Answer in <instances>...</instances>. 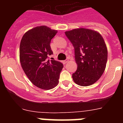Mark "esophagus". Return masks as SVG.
<instances>
[{
	"label": "esophagus",
	"mask_w": 123,
	"mask_h": 123,
	"mask_svg": "<svg viewBox=\"0 0 123 123\" xmlns=\"http://www.w3.org/2000/svg\"><path fill=\"white\" fill-rule=\"evenodd\" d=\"M67 62H68V60H65L63 61V63H66Z\"/></svg>",
	"instance_id": "1"
}]
</instances>
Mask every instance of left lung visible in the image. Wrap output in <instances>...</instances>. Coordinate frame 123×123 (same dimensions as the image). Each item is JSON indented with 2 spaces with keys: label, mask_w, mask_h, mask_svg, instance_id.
<instances>
[{
  "label": "left lung",
  "mask_w": 123,
  "mask_h": 123,
  "mask_svg": "<svg viewBox=\"0 0 123 123\" xmlns=\"http://www.w3.org/2000/svg\"><path fill=\"white\" fill-rule=\"evenodd\" d=\"M74 49L78 64L72 77L75 83L88 86L95 83L105 71L107 62V49L98 32L87 29H75L65 32Z\"/></svg>",
  "instance_id": "obj_1"
}]
</instances>
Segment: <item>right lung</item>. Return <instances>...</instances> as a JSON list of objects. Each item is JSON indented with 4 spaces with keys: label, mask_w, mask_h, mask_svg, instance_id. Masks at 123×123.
<instances>
[{
    "label": "right lung",
    "mask_w": 123,
    "mask_h": 123,
    "mask_svg": "<svg viewBox=\"0 0 123 123\" xmlns=\"http://www.w3.org/2000/svg\"><path fill=\"white\" fill-rule=\"evenodd\" d=\"M56 33L45 26L36 27L27 31L20 42L19 59L24 72L42 89H51L58 84L63 67L58 61L49 59L53 54L50 43Z\"/></svg>",
    "instance_id": "right-lung-1"
}]
</instances>
